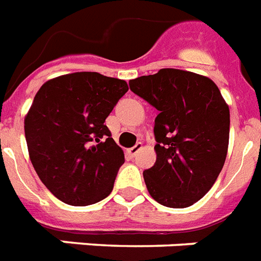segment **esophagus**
Listing matches in <instances>:
<instances>
[{"label": "esophagus", "mask_w": 261, "mask_h": 261, "mask_svg": "<svg viewBox=\"0 0 261 261\" xmlns=\"http://www.w3.org/2000/svg\"><path fill=\"white\" fill-rule=\"evenodd\" d=\"M141 148H143V143H137L136 145H135V147H132V148H129L128 149V153L130 156H136V153L139 151H140Z\"/></svg>", "instance_id": "esophagus-1"}]
</instances>
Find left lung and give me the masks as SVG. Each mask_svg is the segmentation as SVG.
Masks as SVG:
<instances>
[{"label":"left lung","mask_w":261,"mask_h":261,"mask_svg":"<svg viewBox=\"0 0 261 261\" xmlns=\"http://www.w3.org/2000/svg\"><path fill=\"white\" fill-rule=\"evenodd\" d=\"M130 90L159 110L156 163L143 172L148 193L167 207L198 202L224 167L229 145V106L207 76L162 68L129 82Z\"/></svg>","instance_id":"8db88e82"}]
</instances>
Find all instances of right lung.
<instances>
[{"label":"right lung","instance_id":"right-lung-1","mask_svg":"<svg viewBox=\"0 0 261 261\" xmlns=\"http://www.w3.org/2000/svg\"><path fill=\"white\" fill-rule=\"evenodd\" d=\"M128 83L98 72H72L39 89L25 116L29 159L64 203L87 206L112 193L124 151L103 122Z\"/></svg>","mask_w":261,"mask_h":261}]
</instances>
